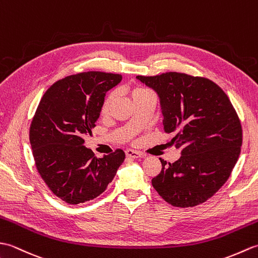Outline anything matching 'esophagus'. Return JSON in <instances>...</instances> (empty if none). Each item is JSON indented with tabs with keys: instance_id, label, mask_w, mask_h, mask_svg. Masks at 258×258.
<instances>
[{
	"instance_id": "34e87169",
	"label": "esophagus",
	"mask_w": 258,
	"mask_h": 258,
	"mask_svg": "<svg viewBox=\"0 0 258 258\" xmlns=\"http://www.w3.org/2000/svg\"><path fill=\"white\" fill-rule=\"evenodd\" d=\"M125 154L127 157L131 158H140V157H145V154L142 152H138V151H133V150H126Z\"/></svg>"
}]
</instances>
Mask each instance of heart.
Returning <instances> with one entry per match:
<instances>
[{
    "mask_svg": "<svg viewBox=\"0 0 258 258\" xmlns=\"http://www.w3.org/2000/svg\"><path fill=\"white\" fill-rule=\"evenodd\" d=\"M143 91H146V90L138 89V90H135V91L132 93V94H134V93L143 92ZM114 97H115V93L113 92V93H111V94H109V95L105 98V101H104V103H103V106H102V112H103V113H106V112L108 111V107H109V105H111V103H112V101L114 100Z\"/></svg>",
    "mask_w": 258,
    "mask_h": 258,
    "instance_id": "1",
    "label": "heart"
}]
</instances>
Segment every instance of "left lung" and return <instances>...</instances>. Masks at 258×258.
<instances>
[{"mask_svg": "<svg viewBox=\"0 0 258 258\" xmlns=\"http://www.w3.org/2000/svg\"><path fill=\"white\" fill-rule=\"evenodd\" d=\"M136 79L156 92L164 132L175 135L169 143L182 154L174 163L160 158L153 187L173 206L202 204L225 184L238 160L243 134L236 111L221 87L204 78L167 72Z\"/></svg>", "mask_w": 258, "mask_h": 258, "instance_id": "obj_1", "label": "left lung"}]
</instances>
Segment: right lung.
Segmentation results:
<instances>
[{
  "instance_id": "add662e5",
  "label": "right lung",
  "mask_w": 258,
  "mask_h": 258,
  "mask_svg": "<svg viewBox=\"0 0 258 258\" xmlns=\"http://www.w3.org/2000/svg\"><path fill=\"white\" fill-rule=\"evenodd\" d=\"M122 75L85 72L55 82L38 104L30 127L37 172L47 187L68 204L95 199L112 182L125 153L98 158L84 146L100 117L106 92Z\"/></svg>"
}]
</instances>
